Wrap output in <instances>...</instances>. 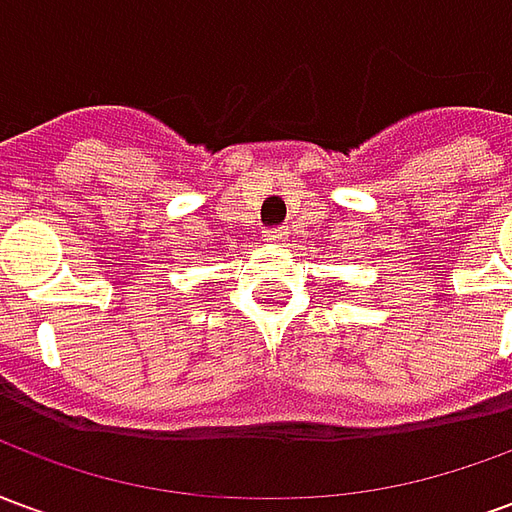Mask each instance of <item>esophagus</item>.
Segmentation results:
<instances>
[{
	"label": "esophagus",
	"mask_w": 512,
	"mask_h": 512,
	"mask_svg": "<svg viewBox=\"0 0 512 512\" xmlns=\"http://www.w3.org/2000/svg\"><path fill=\"white\" fill-rule=\"evenodd\" d=\"M285 227H274V230H268L266 233V241L268 244H282V241H285Z\"/></svg>",
	"instance_id": "obj_1"
}]
</instances>
